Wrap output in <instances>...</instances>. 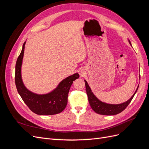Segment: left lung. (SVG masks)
<instances>
[{
	"mask_svg": "<svg viewBox=\"0 0 149 149\" xmlns=\"http://www.w3.org/2000/svg\"><path fill=\"white\" fill-rule=\"evenodd\" d=\"M128 41L129 44L131 45V43H130V40H128ZM84 82L86 86V91L87 95L88 97V101L93 110L99 114L106 116L116 115L120 113L122 111H123L129 104L130 101H132L139 88L138 86L136 91H135L132 97L127 101L121 104H107L102 102L98 98H97L96 96L92 92L91 89L90 88L86 81L84 80Z\"/></svg>",
	"mask_w": 149,
	"mask_h": 149,
	"instance_id": "8db88e82",
	"label": "left lung"
}]
</instances>
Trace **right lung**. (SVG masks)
<instances>
[{
	"label": "right lung",
	"mask_w": 149,
	"mask_h": 149,
	"mask_svg": "<svg viewBox=\"0 0 149 149\" xmlns=\"http://www.w3.org/2000/svg\"><path fill=\"white\" fill-rule=\"evenodd\" d=\"M26 42L18 57L15 65V81L18 93L29 109L38 115H53L60 113L65 109L68 102V95L71 84L79 78L78 73H74L63 79L55 89L47 94H39L30 91L25 87L22 78V65Z\"/></svg>",
	"instance_id": "1"
}]
</instances>
